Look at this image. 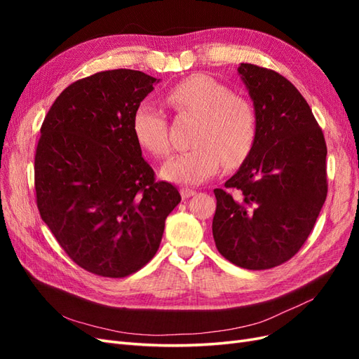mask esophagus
I'll list each match as a JSON object with an SVG mask.
<instances>
[{
  "instance_id": "esophagus-1",
  "label": "esophagus",
  "mask_w": 359,
  "mask_h": 359,
  "mask_svg": "<svg viewBox=\"0 0 359 359\" xmlns=\"http://www.w3.org/2000/svg\"><path fill=\"white\" fill-rule=\"evenodd\" d=\"M196 193H198V191L193 190V189H187V187L181 189V196H182V199H189V198L194 196V194H196Z\"/></svg>"
}]
</instances>
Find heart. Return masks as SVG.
<instances>
[{
    "mask_svg": "<svg viewBox=\"0 0 359 359\" xmlns=\"http://www.w3.org/2000/svg\"><path fill=\"white\" fill-rule=\"evenodd\" d=\"M166 99L178 114L198 118L194 147L165 163L161 175L166 180L198 186L214 177L222 163L232 169L252 154L259 132L255 106L222 82L194 74L172 86ZM132 127L140 147L156 156L169 154L168 121L158 106L140 103Z\"/></svg>",
    "mask_w": 359,
    "mask_h": 359,
    "instance_id": "obj_1",
    "label": "heart"
}]
</instances>
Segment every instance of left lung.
Here are the masks:
<instances>
[{
    "mask_svg": "<svg viewBox=\"0 0 359 359\" xmlns=\"http://www.w3.org/2000/svg\"><path fill=\"white\" fill-rule=\"evenodd\" d=\"M257 114L252 154L215 189L212 235L220 255L245 269L287 262L327 199V144L309 103L280 73L238 67Z\"/></svg>",
    "mask_w": 359,
    "mask_h": 359,
    "instance_id": "left-lung-1",
    "label": "left lung"
}]
</instances>
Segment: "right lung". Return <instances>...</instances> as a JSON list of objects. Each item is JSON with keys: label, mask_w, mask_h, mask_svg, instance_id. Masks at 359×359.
Here are the masks:
<instances>
[{"label": "right lung", "mask_w": 359, "mask_h": 359, "mask_svg": "<svg viewBox=\"0 0 359 359\" xmlns=\"http://www.w3.org/2000/svg\"><path fill=\"white\" fill-rule=\"evenodd\" d=\"M158 79L137 70L95 73L64 90L40 128L37 208L74 264L121 278L157 253L181 202L156 181L133 133V114Z\"/></svg>", "instance_id": "right-lung-1"}]
</instances>
